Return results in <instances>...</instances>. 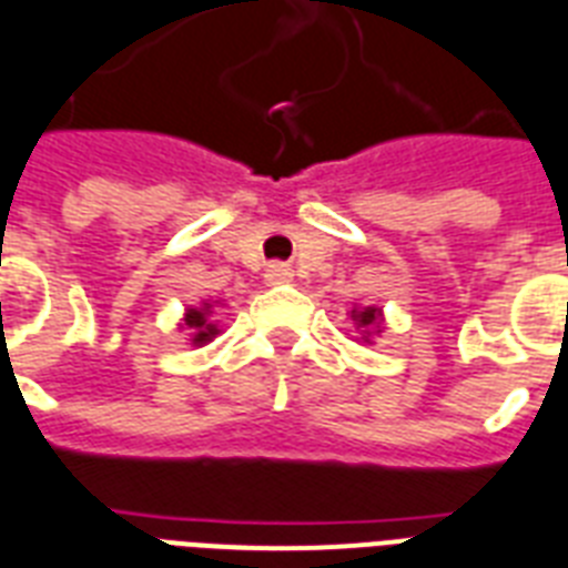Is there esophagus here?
Listing matches in <instances>:
<instances>
[{
  "mask_svg": "<svg viewBox=\"0 0 568 568\" xmlns=\"http://www.w3.org/2000/svg\"><path fill=\"white\" fill-rule=\"evenodd\" d=\"M265 280H267V283H271V285L288 283V280H292V271H288V267H285V265H271V267H267Z\"/></svg>",
  "mask_w": 568,
  "mask_h": 568,
  "instance_id": "obj_1",
  "label": "esophagus"
}]
</instances>
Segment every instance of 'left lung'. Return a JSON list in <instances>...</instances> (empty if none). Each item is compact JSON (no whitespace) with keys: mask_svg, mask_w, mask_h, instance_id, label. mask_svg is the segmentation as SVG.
I'll return each instance as SVG.
<instances>
[{"mask_svg":"<svg viewBox=\"0 0 568 568\" xmlns=\"http://www.w3.org/2000/svg\"><path fill=\"white\" fill-rule=\"evenodd\" d=\"M351 321H354L356 327L354 342H365V345H372V338L386 329L383 327L386 318H383V310H379V306H354V310H351Z\"/></svg>","mask_w":568,"mask_h":568,"instance_id":"obj_1","label":"left lung"}]
</instances>
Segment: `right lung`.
<instances>
[{
    "label": "right lung",
    "mask_w": 568,
    "mask_h": 568,
    "mask_svg": "<svg viewBox=\"0 0 568 568\" xmlns=\"http://www.w3.org/2000/svg\"><path fill=\"white\" fill-rule=\"evenodd\" d=\"M217 306H223V301H200L196 306H189V310L182 312L180 329L189 333V342L194 347L209 345L214 336H221V327L214 321V310Z\"/></svg>",
    "instance_id": "right-lung-1"
}]
</instances>
